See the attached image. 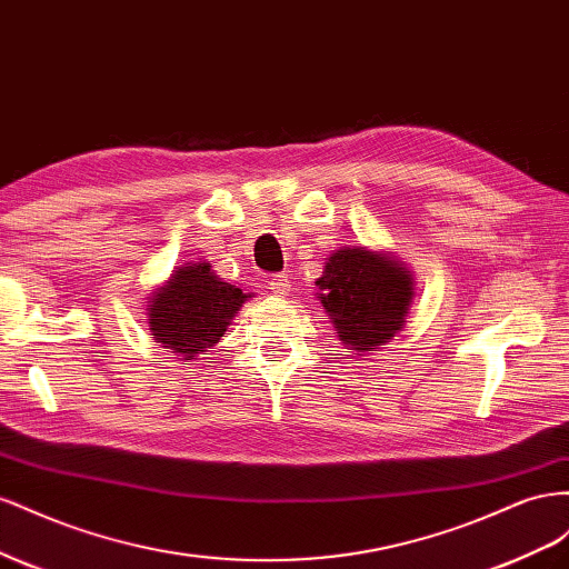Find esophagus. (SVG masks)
<instances>
[{
  "label": "esophagus",
  "instance_id": "esophagus-1",
  "mask_svg": "<svg viewBox=\"0 0 569 569\" xmlns=\"http://www.w3.org/2000/svg\"><path fill=\"white\" fill-rule=\"evenodd\" d=\"M269 290L273 296H288L290 293V276L288 273H273L269 279Z\"/></svg>",
  "mask_w": 569,
  "mask_h": 569
}]
</instances>
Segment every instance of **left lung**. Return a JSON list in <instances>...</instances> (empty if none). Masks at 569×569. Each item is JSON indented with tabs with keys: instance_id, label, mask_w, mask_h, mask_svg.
I'll list each match as a JSON object with an SVG mask.
<instances>
[{
	"instance_id": "1",
	"label": "left lung",
	"mask_w": 569,
	"mask_h": 569,
	"mask_svg": "<svg viewBox=\"0 0 569 569\" xmlns=\"http://www.w3.org/2000/svg\"><path fill=\"white\" fill-rule=\"evenodd\" d=\"M317 286L338 338L352 350L388 343L402 329L415 290L408 269L365 248L333 252Z\"/></svg>"
}]
</instances>
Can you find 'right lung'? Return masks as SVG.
<instances>
[{
    "label": "right lung",
    "mask_w": 569,
    "mask_h": 569,
    "mask_svg": "<svg viewBox=\"0 0 569 569\" xmlns=\"http://www.w3.org/2000/svg\"><path fill=\"white\" fill-rule=\"evenodd\" d=\"M246 298L240 288L217 279L209 264L181 267L148 305L152 338L183 360H194L219 343Z\"/></svg>",
    "instance_id": "obj_1"
}]
</instances>
